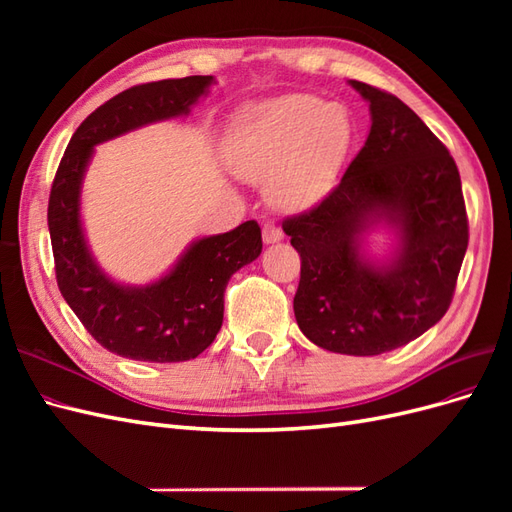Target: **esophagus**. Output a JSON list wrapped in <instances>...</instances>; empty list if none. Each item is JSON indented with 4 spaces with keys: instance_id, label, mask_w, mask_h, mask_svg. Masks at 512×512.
Returning <instances> with one entry per match:
<instances>
[{
    "instance_id": "obj_1",
    "label": "esophagus",
    "mask_w": 512,
    "mask_h": 512,
    "mask_svg": "<svg viewBox=\"0 0 512 512\" xmlns=\"http://www.w3.org/2000/svg\"><path fill=\"white\" fill-rule=\"evenodd\" d=\"M284 239V232L282 228L273 224V222H267L265 226H262V241H265L267 245L269 243H280Z\"/></svg>"
}]
</instances>
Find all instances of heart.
Segmentation results:
<instances>
[{
	"instance_id": "obj_1",
	"label": "heart",
	"mask_w": 512,
	"mask_h": 512,
	"mask_svg": "<svg viewBox=\"0 0 512 512\" xmlns=\"http://www.w3.org/2000/svg\"><path fill=\"white\" fill-rule=\"evenodd\" d=\"M352 145V117L339 102L286 96L247 106L232 121L224 153L247 181H269L271 205L299 213L329 192Z\"/></svg>"
}]
</instances>
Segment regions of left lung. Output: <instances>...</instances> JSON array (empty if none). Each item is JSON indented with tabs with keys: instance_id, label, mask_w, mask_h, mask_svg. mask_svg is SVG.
Wrapping results in <instances>:
<instances>
[{
	"instance_id": "obj_1",
	"label": "left lung",
	"mask_w": 512,
	"mask_h": 512,
	"mask_svg": "<svg viewBox=\"0 0 512 512\" xmlns=\"http://www.w3.org/2000/svg\"><path fill=\"white\" fill-rule=\"evenodd\" d=\"M369 102L363 149L329 196L282 228L301 256L294 318L316 346L374 356L431 329L453 301L468 250L459 170L423 119L393 94L348 81ZM398 241L380 261L364 239Z\"/></svg>"
}]
</instances>
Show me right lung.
<instances>
[{
	"label": "right lung",
	"mask_w": 512,
	"mask_h": 512,
	"mask_svg": "<svg viewBox=\"0 0 512 512\" xmlns=\"http://www.w3.org/2000/svg\"><path fill=\"white\" fill-rule=\"evenodd\" d=\"M213 76L136 85L98 106L72 134L49 198L57 286L87 333L108 352L147 363H181L207 350L224 320V290L262 252L260 226L196 239L160 280L126 286L91 254L81 222V190L94 147L149 123L183 117L207 96Z\"/></svg>",
	"instance_id": "add662e5"
}]
</instances>
